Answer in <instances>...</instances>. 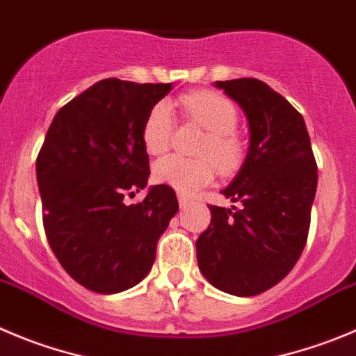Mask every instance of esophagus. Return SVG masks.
Instances as JSON below:
<instances>
[{
	"label": "esophagus",
	"mask_w": 356,
	"mask_h": 356,
	"mask_svg": "<svg viewBox=\"0 0 356 356\" xmlns=\"http://www.w3.org/2000/svg\"><path fill=\"white\" fill-rule=\"evenodd\" d=\"M178 202H180V208H185V206L188 204V202H191V199L187 197V195H178Z\"/></svg>",
	"instance_id": "esophagus-1"
}]
</instances>
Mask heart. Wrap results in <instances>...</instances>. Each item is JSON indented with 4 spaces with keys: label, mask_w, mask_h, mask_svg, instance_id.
<instances>
[{
    "label": "heart",
    "mask_w": 356,
    "mask_h": 356,
    "mask_svg": "<svg viewBox=\"0 0 356 356\" xmlns=\"http://www.w3.org/2000/svg\"><path fill=\"white\" fill-rule=\"evenodd\" d=\"M185 111L201 124L208 134L199 143L197 155L188 159L169 155L154 165V180L181 194H195L215 178L216 166L222 172H232L241 164L245 148L234 133L238 125V108L225 96L213 90H194L181 97ZM175 117L171 104L161 101L148 111L143 124V145L148 154L161 155L171 145Z\"/></svg>",
    "instance_id": "obj_1"
}]
</instances>
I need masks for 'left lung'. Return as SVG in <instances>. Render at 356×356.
Instances as JSON below:
<instances>
[{
	"mask_svg": "<svg viewBox=\"0 0 356 356\" xmlns=\"http://www.w3.org/2000/svg\"><path fill=\"white\" fill-rule=\"evenodd\" d=\"M245 111L250 147L222 194L238 208L209 206L211 223L195 241L202 276L215 289L252 297L280 283L307 241L318 168L304 118L257 79L215 82Z\"/></svg>",
	"mask_w": 356,
	"mask_h": 356,
	"instance_id": "obj_1",
	"label": "left lung"
}]
</instances>
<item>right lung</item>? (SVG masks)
I'll return each instance as SVG.
<instances>
[{
  "instance_id": "right-lung-1",
  "label": "right lung",
  "mask_w": 356,
  "mask_h": 356,
  "mask_svg": "<svg viewBox=\"0 0 356 356\" xmlns=\"http://www.w3.org/2000/svg\"><path fill=\"white\" fill-rule=\"evenodd\" d=\"M169 90L104 79L64 104L47 131L36 159L45 234L64 270L92 292L138 285L178 211L168 185L150 187L138 204L124 199L147 187L143 124Z\"/></svg>"
}]
</instances>
